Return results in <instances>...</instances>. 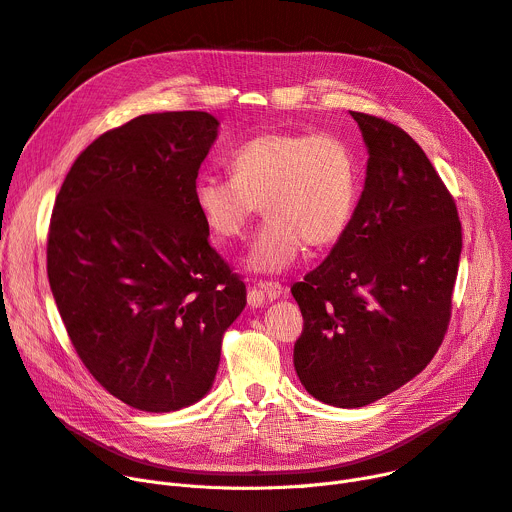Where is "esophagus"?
<instances>
[{
  "instance_id": "1",
  "label": "esophagus",
  "mask_w": 512,
  "mask_h": 512,
  "mask_svg": "<svg viewBox=\"0 0 512 512\" xmlns=\"http://www.w3.org/2000/svg\"><path fill=\"white\" fill-rule=\"evenodd\" d=\"M254 287H256L266 299H270V302H273V299H279V297L285 293V287H283L281 283H277V281H258Z\"/></svg>"
}]
</instances>
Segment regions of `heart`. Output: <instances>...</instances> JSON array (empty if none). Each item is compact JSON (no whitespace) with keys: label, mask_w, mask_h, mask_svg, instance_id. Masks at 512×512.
<instances>
[{"label":"heart","mask_w":512,"mask_h":512,"mask_svg":"<svg viewBox=\"0 0 512 512\" xmlns=\"http://www.w3.org/2000/svg\"><path fill=\"white\" fill-rule=\"evenodd\" d=\"M231 177L200 175L194 204L221 242L239 239L260 206L268 219L246 254L258 273H283L306 244L328 248L345 235L359 200L353 148L335 134L268 132L239 146Z\"/></svg>","instance_id":"b5f03b06"}]
</instances>
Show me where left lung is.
<instances>
[{
	"label": "left lung",
	"mask_w": 512,
	"mask_h": 512,
	"mask_svg": "<svg viewBox=\"0 0 512 512\" xmlns=\"http://www.w3.org/2000/svg\"><path fill=\"white\" fill-rule=\"evenodd\" d=\"M349 113L370 155L364 192L326 260L291 287L304 316L295 372L314 399L345 409L432 362L463 246L455 198L422 146L382 117Z\"/></svg>",
	"instance_id": "1"
}]
</instances>
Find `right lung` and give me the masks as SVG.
Wrapping results in <instances>:
<instances>
[{
    "mask_svg": "<svg viewBox=\"0 0 512 512\" xmlns=\"http://www.w3.org/2000/svg\"><path fill=\"white\" fill-rule=\"evenodd\" d=\"M206 111L134 117L88 144L53 206L47 275L86 370L126 405L167 413L213 386L246 285L194 204L217 140Z\"/></svg>",
    "mask_w": 512,
    "mask_h": 512,
    "instance_id": "1",
    "label": "right lung"
}]
</instances>
